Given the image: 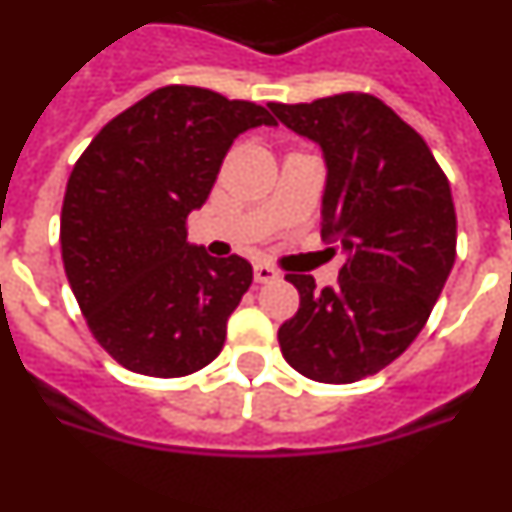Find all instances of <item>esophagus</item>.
Returning <instances> with one entry per match:
<instances>
[{
  "instance_id": "34e87169",
  "label": "esophagus",
  "mask_w": 512,
  "mask_h": 512,
  "mask_svg": "<svg viewBox=\"0 0 512 512\" xmlns=\"http://www.w3.org/2000/svg\"><path fill=\"white\" fill-rule=\"evenodd\" d=\"M253 277H256V282L266 284V282H274V279H279L282 274H279L277 269L271 264H256L253 266Z\"/></svg>"
}]
</instances>
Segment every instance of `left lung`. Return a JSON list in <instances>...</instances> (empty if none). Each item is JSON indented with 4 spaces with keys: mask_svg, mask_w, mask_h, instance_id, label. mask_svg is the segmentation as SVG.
I'll return each instance as SVG.
<instances>
[{
    "mask_svg": "<svg viewBox=\"0 0 512 512\" xmlns=\"http://www.w3.org/2000/svg\"><path fill=\"white\" fill-rule=\"evenodd\" d=\"M328 164L320 233L341 241L336 287L287 274L300 310L279 328L292 369L325 384L382 372L418 338L456 259L449 179L423 135L374 94L269 102Z\"/></svg>",
    "mask_w": 512,
    "mask_h": 512,
    "instance_id": "left-lung-1",
    "label": "left lung"
}]
</instances>
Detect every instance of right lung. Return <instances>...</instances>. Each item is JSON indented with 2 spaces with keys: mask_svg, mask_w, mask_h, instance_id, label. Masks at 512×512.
<instances>
[{
  "mask_svg": "<svg viewBox=\"0 0 512 512\" xmlns=\"http://www.w3.org/2000/svg\"><path fill=\"white\" fill-rule=\"evenodd\" d=\"M259 125H277L261 104L171 84L112 117L76 161L63 269L92 336L130 372L187 377L223 351L253 269L189 246L187 217L233 140Z\"/></svg>",
  "mask_w": 512,
  "mask_h": 512,
  "instance_id": "1",
  "label": "right lung"
}]
</instances>
